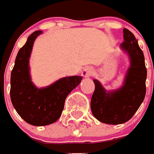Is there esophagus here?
Segmentation results:
<instances>
[{
    "mask_svg": "<svg viewBox=\"0 0 154 154\" xmlns=\"http://www.w3.org/2000/svg\"><path fill=\"white\" fill-rule=\"evenodd\" d=\"M94 72V70L92 69V67H86L83 70V72H82V75L85 77V78H88V77H89L93 74Z\"/></svg>",
    "mask_w": 154,
    "mask_h": 154,
    "instance_id": "1",
    "label": "esophagus"
}]
</instances>
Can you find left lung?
<instances>
[{
    "label": "left lung",
    "mask_w": 154,
    "mask_h": 154,
    "mask_svg": "<svg viewBox=\"0 0 154 154\" xmlns=\"http://www.w3.org/2000/svg\"><path fill=\"white\" fill-rule=\"evenodd\" d=\"M124 41L121 47L128 52L131 59L123 86L114 92H106L100 82L93 79L95 91L91 100L94 117L107 124H121L128 122L135 114L145 97L147 70L143 51L132 32L123 29Z\"/></svg>",
    "instance_id": "1"
}]
</instances>
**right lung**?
Segmentation results:
<instances>
[{
  "mask_svg": "<svg viewBox=\"0 0 154 154\" xmlns=\"http://www.w3.org/2000/svg\"><path fill=\"white\" fill-rule=\"evenodd\" d=\"M35 31L19 49L10 78V98L16 111L33 126L54 123L62 115L66 98L81 82L82 76L65 77L45 88H37L31 81L28 62L35 38Z\"/></svg>",
  "mask_w": 154,
  "mask_h": 154,
  "instance_id": "1",
  "label": "right lung"
}]
</instances>
